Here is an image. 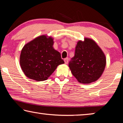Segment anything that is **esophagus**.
Masks as SVG:
<instances>
[{
  "label": "esophagus",
  "instance_id": "esophagus-1",
  "mask_svg": "<svg viewBox=\"0 0 123 123\" xmlns=\"http://www.w3.org/2000/svg\"><path fill=\"white\" fill-rule=\"evenodd\" d=\"M64 63H65V64H67L68 62V57L65 58V59H64Z\"/></svg>",
  "mask_w": 123,
  "mask_h": 123
}]
</instances>
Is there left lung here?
<instances>
[{"mask_svg":"<svg viewBox=\"0 0 123 123\" xmlns=\"http://www.w3.org/2000/svg\"><path fill=\"white\" fill-rule=\"evenodd\" d=\"M68 66L79 82L90 84L103 74L106 66L105 55L94 41L86 38L84 42L77 43L74 56Z\"/></svg>","mask_w":123,"mask_h":123,"instance_id":"8db88e82","label":"left lung"}]
</instances>
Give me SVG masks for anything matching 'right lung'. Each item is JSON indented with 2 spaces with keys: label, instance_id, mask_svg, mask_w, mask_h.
<instances>
[{
  "label": "right lung",
  "instance_id": "add662e5",
  "mask_svg": "<svg viewBox=\"0 0 123 123\" xmlns=\"http://www.w3.org/2000/svg\"><path fill=\"white\" fill-rule=\"evenodd\" d=\"M53 39L42 35L24 45L20 56V65L24 74L42 81L48 79L60 64L64 62L54 49Z\"/></svg>",
  "mask_w": 123,
  "mask_h": 123
}]
</instances>
